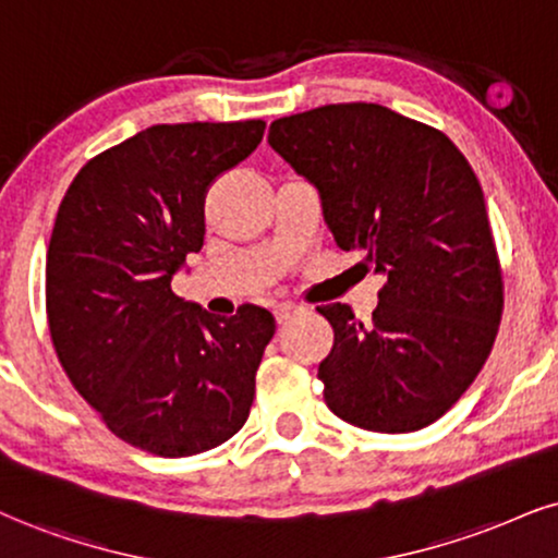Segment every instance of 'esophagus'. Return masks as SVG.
I'll return each mask as SVG.
<instances>
[{
  "label": "esophagus",
  "instance_id": "obj_1",
  "mask_svg": "<svg viewBox=\"0 0 558 558\" xmlns=\"http://www.w3.org/2000/svg\"><path fill=\"white\" fill-rule=\"evenodd\" d=\"M294 313H298V307H294V305H277V311H274V318H277V323L281 326V323L290 320Z\"/></svg>",
  "mask_w": 558,
  "mask_h": 558
}]
</instances>
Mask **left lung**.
<instances>
[{
	"mask_svg": "<svg viewBox=\"0 0 558 558\" xmlns=\"http://www.w3.org/2000/svg\"><path fill=\"white\" fill-rule=\"evenodd\" d=\"M268 144L318 191L341 251L383 277L373 320L318 307L333 326L323 398L369 432H416L469 390L494 347L501 274L484 191L442 132L375 102L287 116Z\"/></svg>",
	"mask_w": 558,
	"mask_h": 558,
	"instance_id": "8db88e82",
	"label": "left lung"
}]
</instances>
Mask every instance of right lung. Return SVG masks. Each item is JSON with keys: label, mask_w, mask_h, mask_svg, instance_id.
<instances>
[{"label": "right lung", "mask_w": 558, "mask_h": 558, "mask_svg": "<svg viewBox=\"0 0 558 558\" xmlns=\"http://www.w3.org/2000/svg\"><path fill=\"white\" fill-rule=\"evenodd\" d=\"M264 121L160 123L93 157L69 185L46 253L61 367L123 442L185 458L251 414L274 315L219 318L170 281L204 245V194L260 144Z\"/></svg>", "instance_id": "1"}]
</instances>
